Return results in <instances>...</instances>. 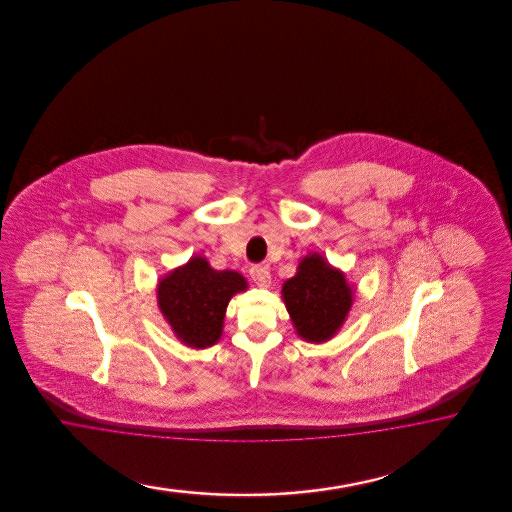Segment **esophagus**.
I'll list each match as a JSON object with an SVG mask.
<instances>
[{
	"mask_svg": "<svg viewBox=\"0 0 512 512\" xmlns=\"http://www.w3.org/2000/svg\"><path fill=\"white\" fill-rule=\"evenodd\" d=\"M249 276L251 279L255 281V285H259V287H270V270H268V266H263V264H255V266H251V270H249Z\"/></svg>",
	"mask_w": 512,
	"mask_h": 512,
	"instance_id": "obj_1",
	"label": "esophagus"
}]
</instances>
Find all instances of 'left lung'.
Listing matches in <instances>:
<instances>
[{"label":"left lung","instance_id":"left-lung-1","mask_svg":"<svg viewBox=\"0 0 512 512\" xmlns=\"http://www.w3.org/2000/svg\"><path fill=\"white\" fill-rule=\"evenodd\" d=\"M353 296L345 274L319 253L306 255L295 276L281 287L296 334L310 343H325L338 334L353 306Z\"/></svg>","mask_w":512,"mask_h":512}]
</instances>
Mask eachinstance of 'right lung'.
I'll use <instances>...</instances> for the list:
<instances>
[{
  "label": "right lung",
  "mask_w": 512,
  "mask_h": 512,
  "mask_svg": "<svg viewBox=\"0 0 512 512\" xmlns=\"http://www.w3.org/2000/svg\"><path fill=\"white\" fill-rule=\"evenodd\" d=\"M248 289L234 270H214L195 255L157 281V306L178 340L191 349H206L223 334L231 298Z\"/></svg>",
  "instance_id": "1"
}]
</instances>
